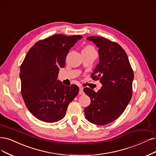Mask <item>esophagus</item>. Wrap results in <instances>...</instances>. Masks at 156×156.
Listing matches in <instances>:
<instances>
[{
	"label": "esophagus",
	"mask_w": 156,
	"mask_h": 156,
	"mask_svg": "<svg viewBox=\"0 0 156 156\" xmlns=\"http://www.w3.org/2000/svg\"><path fill=\"white\" fill-rule=\"evenodd\" d=\"M79 94H80V95L84 94L83 89V87H80L79 88Z\"/></svg>",
	"instance_id": "obj_1"
}]
</instances>
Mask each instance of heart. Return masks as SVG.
I'll return each instance as SVG.
<instances>
[{
    "mask_svg": "<svg viewBox=\"0 0 156 156\" xmlns=\"http://www.w3.org/2000/svg\"><path fill=\"white\" fill-rule=\"evenodd\" d=\"M94 49L93 47H92V46L87 45V46H85V47L84 48L83 51H90V50H94Z\"/></svg>",
    "mask_w": 156,
    "mask_h": 156,
    "instance_id": "obj_1",
    "label": "heart"
}]
</instances>
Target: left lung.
<instances>
[{"label": "left lung", "instance_id": "1", "mask_svg": "<svg viewBox=\"0 0 156 156\" xmlns=\"http://www.w3.org/2000/svg\"><path fill=\"white\" fill-rule=\"evenodd\" d=\"M87 40L99 48V63L91 77L100 80L102 86L97 93L88 87L83 89L90 98L84 112L89 122L107 125L118 119L130 102L134 73L127 55L119 44L100 37H89Z\"/></svg>", "mask_w": 156, "mask_h": 156}]
</instances>
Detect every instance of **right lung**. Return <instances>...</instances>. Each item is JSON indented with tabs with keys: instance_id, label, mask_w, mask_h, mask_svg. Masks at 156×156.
I'll list each match as a JSON object with an SVG mask.
<instances>
[{
	"instance_id": "right-lung-1",
	"label": "right lung",
	"mask_w": 156,
	"mask_h": 156,
	"mask_svg": "<svg viewBox=\"0 0 156 156\" xmlns=\"http://www.w3.org/2000/svg\"><path fill=\"white\" fill-rule=\"evenodd\" d=\"M82 38L58 34L40 40L29 50L22 63V98L29 111L42 122L54 123L63 119L78 93L77 85L66 86L57 77L60 68L65 67L69 49Z\"/></svg>"
}]
</instances>
